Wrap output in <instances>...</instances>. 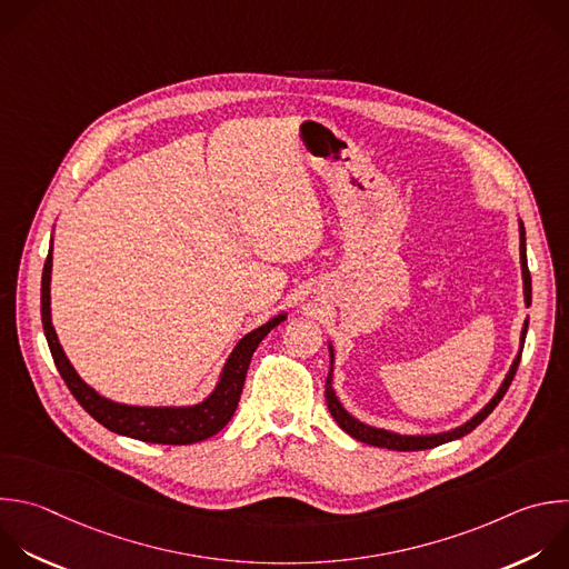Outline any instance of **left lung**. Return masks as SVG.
<instances>
[{"mask_svg": "<svg viewBox=\"0 0 569 569\" xmlns=\"http://www.w3.org/2000/svg\"><path fill=\"white\" fill-rule=\"evenodd\" d=\"M520 266H522V290H525V303L531 306V274H529V268H527V250H525V226L520 223ZM527 326H529V319H525V326H522V335H520V350L505 377L502 387L498 389V393L493 396V400L478 413L473 416L469 422H465L462 427L453 429V431H447V433H433V436H400V433H391V431H385V429H375V427H368L359 420H355L350 413L343 411V407L339 405L335 391H332V368L326 377V405H328V411L330 416L335 418V422L355 440L363 442V445H370V447H382V449H393V451H422V449H433V447H440L445 442H451V440H458L467 433H471L496 407L498 402L505 398L513 375H516V368L520 363V355H522V346H525V335H527ZM330 359H332V348H330Z\"/></svg>", "mask_w": 569, "mask_h": 569, "instance_id": "left-lung-1", "label": "left lung"}]
</instances>
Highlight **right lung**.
<instances>
[{
	"mask_svg": "<svg viewBox=\"0 0 569 569\" xmlns=\"http://www.w3.org/2000/svg\"><path fill=\"white\" fill-rule=\"evenodd\" d=\"M51 263L53 257L49 252L47 263H44V272H42V323H44V335L53 355V361L62 375L64 385L69 387V391L73 393V398L80 402V407L102 427H107L113 433L133 438V440H142V442H153V445H194L201 440H208L212 436H217L234 416L239 400H241V391H243V382H246V372L250 366V359L257 350V346L263 341V337L279 326L286 315H279L274 319H270L268 323H263L261 328L248 332L237 348L232 350L221 382L214 389V393L197 405V407H180V409H171V407H127V405H118L111 402L102 396H98L91 387H87L80 375L73 370V366L69 363L56 328L51 323Z\"/></svg>",
	"mask_w": 569,
	"mask_h": 569,
	"instance_id": "obj_1",
	"label": "right lung"
}]
</instances>
